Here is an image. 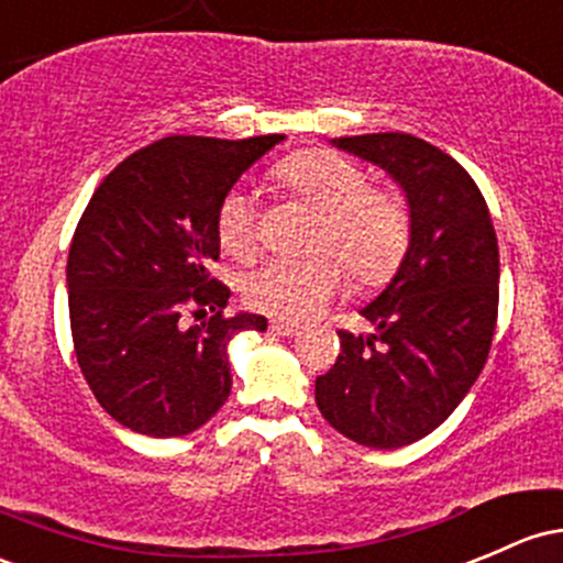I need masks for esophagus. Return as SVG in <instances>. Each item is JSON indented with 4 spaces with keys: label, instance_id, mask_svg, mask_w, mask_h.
I'll return each mask as SVG.
<instances>
[{
    "label": "esophagus",
    "instance_id": "34e87169",
    "mask_svg": "<svg viewBox=\"0 0 563 563\" xmlns=\"http://www.w3.org/2000/svg\"><path fill=\"white\" fill-rule=\"evenodd\" d=\"M271 330H274L276 335H282V338H295V335H298V332H300L298 324L282 322V319H276V322H271Z\"/></svg>",
    "mask_w": 563,
    "mask_h": 563
}]
</instances>
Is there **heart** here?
Listing matches in <instances>:
<instances>
[{
  "mask_svg": "<svg viewBox=\"0 0 563 563\" xmlns=\"http://www.w3.org/2000/svg\"><path fill=\"white\" fill-rule=\"evenodd\" d=\"M274 177L284 190L319 211L311 257H271L241 282L246 303L282 319H308L322 311L343 287V265L360 284H378L395 274L408 250V209L397 196L367 187L356 163L330 150H308L282 161ZM220 241L233 255L257 244V207L252 192L235 187L217 214Z\"/></svg>",
  "mask_w": 563,
  "mask_h": 563,
  "instance_id": "obj_1",
  "label": "heart"
}]
</instances>
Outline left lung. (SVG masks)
I'll list each match as a JSON object with an SVG mask.
<instances>
[{
    "mask_svg": "<svg viewBox=\"0 0 563 563\" xmlns=\"http://www.w3.org/2000/svg\"><path fill=\"white\" fill-rule=\"evenodd\" d=\"M384 168L408 203V250L362 317L371 335L341 330V354L317 378L330 427L367 449L427 438L467 397L486 365L499 306V246L486 201L443 150L410 134L332 139Z\"/></svg>",
    "mask_w": 563,
    "mask_h": 563,
    "instance_id": "8db88e82",
    "label": "left lung"
}]
</instances>
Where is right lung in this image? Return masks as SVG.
<instances>
[{"instance_id":"right-lung-1","label":"right lung","mask_w":563,"mask_h":563,"mask_svg":"<svg viewBox=\"0 0 563 563\" xmlns=\"http://www.w3.org/2000/svg\"><path fill=\"white\" fill-rule=\"evenodd\" d=\"M279 142L284 134L166 136L96 187L71 239L66 289L80 371L118 424L179 438L225 405L228 346L268 319L222 317L231 289L207 271L220 257L217 214L241 174ZM185 305L212 317L185 329Z\"/></svg>"}]
</instances>
